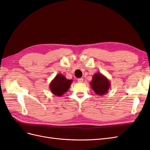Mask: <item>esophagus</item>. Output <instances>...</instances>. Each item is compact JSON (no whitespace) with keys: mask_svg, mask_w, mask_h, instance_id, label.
<instances>
[{"mask_svg":"<svg viewBox=\"0 0 150 150\" xmlns=\"http://www.w3.org/2000/svg\"><path fill=\"white\" fill-rule=\"evenodd\" d=\"M78 83H83V78H79V79H78Z\"/></svg>","mask_w":150,"mask_h":150,"instance_id":"1","label":"esophagus"}]
</instances>
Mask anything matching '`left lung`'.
Returning a JSON list of instances; mask_svg holds the SVG:
<instances>
[{"label":"left lung","instance_id":"1","mask_svg":"<svg viewBox=\"0 0 150 150\" xmlns=\"http://www.w3.org/2000/svg\"><path fill=\"white\" fill-rule=\"evenodd\" d=\"M90 85L95 93L103 96L108 92L111 83L106 76L99 72H97L93 75Z\"/></svg>","mask_w":150,"mask_h":150}]
</instances>
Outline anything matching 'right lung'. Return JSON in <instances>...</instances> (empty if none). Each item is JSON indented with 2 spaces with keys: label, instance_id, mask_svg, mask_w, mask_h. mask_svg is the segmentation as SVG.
Here are the masks:
<instances>
[{
  "label": "right lung",
  "instance_id": "1",
  "mask_svg": "<svg viewBox=\"0 0 150 150\" xmlns=\"http://www.w3.org/2000/svg\"><path fill=\"white\" fill-rule=\"evenodd\" d=\"M72 82V80L67 79L64 75L58 74L50 83L49 89L53 94L61 96L69 89Z\"/></svg>",
  "mask_w": 150,
  "mask_h": 150
}]
</instances>
